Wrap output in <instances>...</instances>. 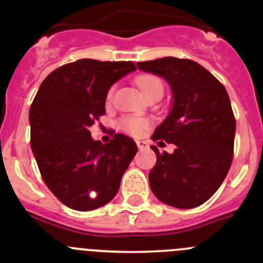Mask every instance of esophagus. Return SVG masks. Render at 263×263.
Masks as SVG:
<instances>
[{"label": "esophagus", "instance_id": "obj_1", "mask_svg": "<svg viewBox=\"0 0 263 263\" xmlns=\"http://www.w3.org/2000/svg\"><path fill=\"white\" fill-rule=\"evenodd\" d=\"M137 146H138V149H140V151H144V149H146L147 147V142L146 141L138 140L137 141Z\"/></svg>", "mask_w": 263, "mask_h": 263}]
</instances>
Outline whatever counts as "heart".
<instances>
[{"instance_id": "b5f03b06", "label": "heart", "mask_w": 263, "mask_h": 263, "mask_svg": "<svg viewBox=\"0 0 263 263\" xmlns=\"http://www.w3.org/2000/svg\"><path fill=\"white\" fill-rule=\"evenodd\" d=\"M136 83L145 97L153 92V91H162L161 80L153 77V75H141L136 79ZM111 95L112 90L108 92V98H111ZM119 126L122 127V130H125L126 133L132 134V136H138V134L142 133V130L147 127V121L142 118H137V117H125V118L121 119Z\"/></svg>"}]
</instances>
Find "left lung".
Returning <instances> with one entry per match:
<instances>
[{"label":"left lung","instance_id":"left-lung-1","mask_svg":"<svg viewBox=\"0 0 263 263\" xmlns=\"http://www.w3.org/2000/svg\"><path fill=\"white\" fill-rule=\"evenodd\" d=\"M145 72L168 82L172 108L155 130L153 140L175 144L160 153L149 172L152 192L176 208H195L218 191L233 162L235 118L224 86L210 71L188 59L137 63Z\"/></svg>","mask_w":263,"mask_h":263}]
</instances>
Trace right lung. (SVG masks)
I'll list each match as a JSON object with an SVG mask.
<instances>
[{"label":"right lung","mask_w":263,"mask_h":263,"mask_svg":"<svg viewBox=\"0 0 263 263\" xmlns=\"http://www.w3.org/2000/svg\"><path fill=\"white\" fill-rule=\"evenodd\" d=\"M133 71V62L80 59L52 71L34 97L30 147L44 183L67 207L91 211L118 192L138 147L123 134L103 145L88 129L106 112L110 87Z\"/></svg>","instance_id":"1"}]
</instances>
